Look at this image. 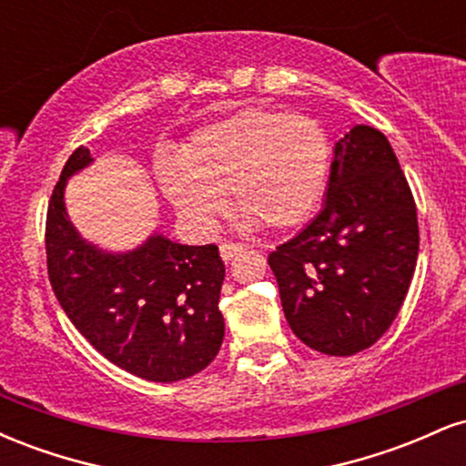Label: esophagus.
I'll return each instance as SVG.
<instances>
[{"instance_id": "1", "label": "esophagus", "mask_w": 466, "mask_h": 466, "mask_svg": "<svg viewBox=\"0 0 466 466\" xmlns=\"http://www.w3.org/2000/svg\"><path fill=\"white\" fill-rule=\"evenodd\" d=\"M221 258L226 260H232V258H237V256L240 254V251L245 249V245L243 243H232V240H226V243H221Z\"/></svg>"}]
</instances>
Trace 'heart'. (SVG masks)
I'll use <instances>...</instances> for the list:
<instances>
[{
  "mask_svg": "<svg viewBox=\"0 0 466 466\" xmlns=\"http://www.w3.org/2000/svg\"><path fill=\"white\" fill-rule=\"evenodd\" d=\"M330 137L318 117L248 106L201 127L181 155H159V184L170 203L197 226L226 212V195L269 228L304 221L322 199Z\"/></svg>",
  "mask_w": 466,
  "mask_h": 466,
  "instance_id": "b5f03b06",
  "label": "heart"
}]
</instances>
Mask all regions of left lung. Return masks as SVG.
I'll list each match as a JSON object with an SVG mask.
<instances>
[{
  "instance_id": "8db88e82",
  "label": "left lung",
  "mask_w": 466,
  "mask_h": 466,
  "mask_svg": "<svg viewBox=\"0 0 466 466\" xmlns=\"http://www.w3.org/2000/svg\"><path fill=\"white\" fill-rule=\"evenodd\" d=\"M419 258V218L388 137L357 125L335 144L326 203L269 267L309 349L349 357L392 326Z\"/></svg>"
}]
</instances>
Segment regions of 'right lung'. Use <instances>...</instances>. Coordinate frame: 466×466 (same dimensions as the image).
<instances>
[{
    "instance_id": "1",
    "label": "right lung",
    "mask_w": 466,
    "mask_h": 466,
    "mask_svg": "<svg viewBox=\"0 0 466 466\" xmlns=\"http://www.w3.org/2000/svg\"><path fill=\"white\" fill-rule=\"evenodd\" d=\"M92 162L78 147L63 166L46 218L47 278L63 311L100 355L147 381L201 372L221 349L226 278L218 248L151 237L129 254L80 240L66 215V179Z\"/></svg>"
}]
</instances>
